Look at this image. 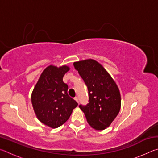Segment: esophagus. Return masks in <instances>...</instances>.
Returning <instances> with one entry per match:
<instances>
[{
  "mask_svg": "<svg viewBox=\"0 0 158 158\" xmlns=\"http://www.w3.org/2000/svg\"><path fill=\"white\" fill-rule=\"evenodd\" d=\"M74 100H75V101L77 102V103H79V99H78V98L77 97H76V98H74Z\"/></svg>",
  "mask_w": 158,
  "mask_h": 158,
  "instance_id": "esophagus-1",
  "label": "esophagus"
}]
</instances>
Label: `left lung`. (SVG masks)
<instances>
[{"label":"left lung","instance_id":"left-lung-1","mask_svg":"<svg viewBox=\"0 0 158 158\" xmlns=\"http://www.w3.org/2000/svg\"><path fill=\"white\" fill-rule=\"evenodd\" d=\"M74 66L89 90V103L79 105L89 124L96 130L108 127L118 114L121 93L113 78L105 68L93 59L79 60Z\"/></svg>","mask_w":158,"mask_h":158}]
</instances>
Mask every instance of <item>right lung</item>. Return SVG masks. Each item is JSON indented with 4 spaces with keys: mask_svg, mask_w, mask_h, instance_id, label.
<instances>
[{
    "mask_svg": "<svg viewBox=\"0 0 158 158\" xmlns=\"http://www.w3.org/2000/svg\"><path fill=\"white\" fill-rule=\"evenodd\" d=\"M69 70L67 65H51L42 72L31 94V102L37 119L52 128L68 121L78 104L68 94L63 77Z\"/></svg>",
    "mask_w": 158,
    "mask_h": 158,
    "instance_id": "1",
    "label": "right lung"
}]
</instances>
